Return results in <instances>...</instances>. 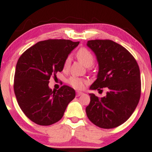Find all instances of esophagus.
Wrapping results in <instances>:
<instances>
[{"mask_svg": "<svg viewBox=\"0 0 152 152\" xmlns=\"http://www.w3.org/2000/svg\"><path fill=\"white\" fill-rule=\"evenodd\" d=\"M83 94V92L81 91H76V96H79L82 95Z\"/></svg>", "mask_w": 152, "mask_h": 152, "instance_id": "34e87169", "label": "esophagus"}]
</instances>
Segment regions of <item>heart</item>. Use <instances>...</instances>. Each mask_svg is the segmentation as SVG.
<instances>
[{
    "label": "heart",
    "instance_id": "obj_1",
    "mask_svg": "<svg viewBox=\"0 0 152 152\" xmlns=\"http://www.w3.org/2000/svg\"><path fill=\"white\" fill-rule=\"evenodd\" d=\"M76 58L81 61L82 64L86 67H90L94 64V55L91 53L90 50H88L86 48H81L80 49L78 50L76 52ZM71 58L70 57H67L65 59L64 62V66H63V69L64 71H66L69 69V66H70ZM88 81L87 80L84 79L83 78L77 77V76H72L68 79V83L73 88H76V89H83L84 88L85 85L87 84Z\"/></svg>",
    "mask_w": 152,
    "mask_h": 152
}]
</instances>
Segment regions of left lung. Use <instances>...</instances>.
Returning <instances> with one entry per match:
<instances>
[{"mask_svg": "<svg viewBox=\"0 0 152 152\" xmlns=\"http://www.w3.org/2000/svg\"><path fill=\"white\" fill-rule=\"evenodd\" d=\"M87 46L94 52L99 63L97 78L90 89L107 90L99 98L90 94L86 108L88 119L96 126L112 129L132 116L141 96L140 70L137 61L124 47L111 40H91Z\"/></svg>", "mask_w": 152, "mask_h": 152, "instance_id": "8db88e82", "label": "left lung"}]
</instances>
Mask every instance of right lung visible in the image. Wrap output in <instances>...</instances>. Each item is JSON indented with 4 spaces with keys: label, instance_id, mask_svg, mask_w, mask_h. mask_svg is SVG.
Instances as JSON below:
<instances>
[{
    "label": "right lung",
    "instance_id": "obj_1",
    "mask_svg": "<svg viewBox=\"0 0 152 152\" xmlns=\"http://www.w3.org/2000/svg\"><path fill=\"white\" fill-rule=\"evenodd\" d=\"M78 44L65 39L39 41L18 58L14 76L15 95L23 112L36 124L56 123L75 98L71 87L64 85L52 91L48 83L50 76L63 71L64 61Z\"/></svg>",
    "mask_w": 152,
    "mask_h": 152
}]
</instances>
